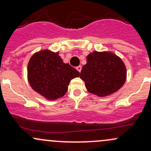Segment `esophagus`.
<instances>
[{
	"instance_id": "1",
	"label": "esophagus",
	"mask_w": 151,
	"mask_h": 151,
	"mask_svg": "<svg viewBox=\"0 0 151 151\" xmlns=\"http://www.w3.org/2000/svg\"><path fill=\"white\" fill-rule=\"evenodd\" d=\"M76 69H77V70L78 71V72H81V66H78V67H76Z\"/></svg>"
}]
</instances>
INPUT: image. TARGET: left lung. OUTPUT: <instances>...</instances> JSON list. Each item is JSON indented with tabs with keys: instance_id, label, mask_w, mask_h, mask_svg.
I'll list each match as a JSON object with an SVG mask.
<instances>
[{
	"instance_id": "8db88e82",
	"label": "left lung",
	"mask_w": 151,
	"mask_h": 151,
	"mask_svg": "<svg viewBox=\"0 0 151 151\" xmlns=\"http://www.w3.org/2000/svg\"><path fill=\"white\" fill-rule=\"evenodd\" d=\"M80 78L88 91L106 96L117 91L126 79V69L121 58L109 52H96L86 57Z\"/></svg>"
}]
</instances>
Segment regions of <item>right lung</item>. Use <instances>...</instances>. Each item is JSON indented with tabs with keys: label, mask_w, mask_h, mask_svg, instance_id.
Here are the masks:
<instances>
[{
	"label": "right lung",
	"mask_w": 151,
	"mask_h": 151,
	"mask_svg": "<svg viewBox=\"0 0 151 151\" xmlns=\"http://www.w3.org/2000/svg\"><path fill=\"white\" fill-rule=\"evenodd\" d=\"M79 76L77 70L64 63L58 52L50 50L35 54L27 65V79L31 87L48 100L63 96L71 79Z\"/></svg>",
	"instance_id": "add662e5"
}]
</instances>
